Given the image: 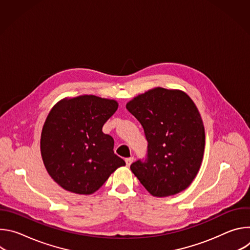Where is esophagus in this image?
Listing matches in <instances>:
<instances>
[{
	"label": "esophagus",
	"mask_w": 250,
	"mask_h": 250,
	"mask_svg": "<svg viewBox=\"0 0 250 250\" xmlns=\"http://www.w3.org/2000/svg\"><path fill=\"white\" fill-rule=\"evenodd\" d=\"M133 162V157H128V158H125V163H126V166H129L131 163Z\"/></svg>",
	"instance_id": "1"
}]
</instances>
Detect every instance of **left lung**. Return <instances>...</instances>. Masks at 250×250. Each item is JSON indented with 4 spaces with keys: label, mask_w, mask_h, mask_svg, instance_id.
<instances>
[{
    "label": "left lung",
    "mask_w": 250,
    "mask_h": 250,
    "mask_svg": "<svg viewBox=\"0 0 250 250\" xmlns=\"http://www.w3.org/2000/svg\"><path fill=\"white\" fill-rule=\"evenodd\" d=\"M144 127L147 157L130 165L154 197L178 194L190 186L200 169L205 128L192 99L183 91L154 88L126 104Z\"/></svg>",
    "instance_id": "8db88e82"
}]
</instances>
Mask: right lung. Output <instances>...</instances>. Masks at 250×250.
I'll return each mask as SVG.
<instances>
[{"mask_svg": "<svg viewBox=\"0 0 250 250\" xmlns=\"http://www.w3.org/2000/svg\"><path fill=\"white\" fill-rule=\"evenodd\" d=\"M118 102L94 95L59 101L42 131L41 152L52 179L80 195L99 190L124 159L114 152V138L102 131Z\"/></svg>", "mask_w": 250, "mask_h": 250, "instance_id": "add662e5", "label": "right lung"}]
</instances>
